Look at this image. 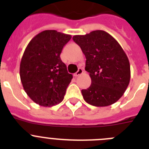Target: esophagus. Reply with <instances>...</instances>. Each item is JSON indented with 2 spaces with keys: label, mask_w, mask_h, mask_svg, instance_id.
I'll return each instance as SVG.
<instances>
[{
  "label": "esophagus",
  "mask_w": 149,
  "mask_h": 149,
  "mask_svg": "<svg viewBox=\"0 0 149 149\" xmlns=\"http://www.w3.org/2000/svg\"><path fill=\"white\" fill-rule=\"evenodd\" d=\"M83 73H84V69H83L82 68H79L77 72L74 74V77H77V76H79L80 74H81Z\"/></svg>",
  "instance_id": "34e87169"
}]
</instances>
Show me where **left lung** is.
I'll list each match as a JSON object with an SVG mask.
<instances>
[{"instance_id": "left-lung-1", "label": "left lung", "mask_w": 149, "mask_h": 149, "mask_svg": "<svg viewBox=\"0 0 149 149\" xmlns=\"http://www.w3.org/2000/svg\"><path fill=\"white\" fill-rule=\"evenodd\" d=\"M72 39L86 56L85 70L92 80L90 86L81 90L84 99L95 107L116 102L125 92L131 78L128 58L120 45L104 30L74 36Z\"/></svg>"}]
</instances>
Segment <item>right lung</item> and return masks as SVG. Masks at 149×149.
Returning a JSON list of instances; mask_svg holds the SVG:
<instances>
[{
    "mask_svg": "<svg viewBox=\"0 0 149 149\" xmlns=\"http://www.w3.org/2000/svg\"><path fill=\"white\" fill-rule=\"evenodd\" d=\"M71 35L45 30L31 39L20 63V77L27 95L40 106L52 107L64 98L72 74L60 59Z\"/></svg>",
    "mask_w": 149,
    "mask_h": 149,
    "instance_id": "add662e5",
    "label": "right lung"
}]
</instances>
